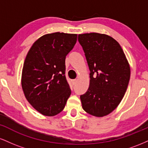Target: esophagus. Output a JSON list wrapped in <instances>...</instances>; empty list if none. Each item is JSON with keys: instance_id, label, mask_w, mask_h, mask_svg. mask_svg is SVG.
<instances>
[{"instance_id": "1", "label": "esophagus", "mask_w": 148, "mask_h": 148, "mask_svg": "<svg viewBox=\"0 0 148 148\" xmlns=\"http://www.w3.org/2000/svg\"><path fill=\"white\" fill-rule=\"evenodd\" d=\"M72 83H73V84H76V83H77V80H76V79L72 80Z\"/></svg>"}]
</instances>
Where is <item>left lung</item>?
<instances>
[{"label": "left lung", "instance_id": "1", "mask_svg": "<svg viewBox=\"0 0 148 148\" xmlns=\"http://www.w3.org/2000/svg\"><path fill=\"white\" fill-rule=\"evenodd\" d=\"M90 69V86L81 95L86 113L95 117L111 113L121 102L130 79V67L115 39L97 33L79 34Z\"/></svg>", "mask_w": 148, "mask_h": 148}]
</instances>
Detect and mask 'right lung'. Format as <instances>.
I'll use <instances>...</instances> for the list:
<instances>
[{
    "label": "right lung",
    "mask_w": 148,
    "mask_h": 148,
    "mask_svg": "<svg viewBox=\"0 0 148 148\" xmlns=\"http://www.w3.org/2000/svg\"><path fill=\"white\" fill-rule=\"evenodd\" d=\"M76 40V34H46L34 42L25 57L22 89L30 104L45 116L60 113L70 96L64 76L65 58Z\"/></svg>",
    "instance_id": "right-lung-1"
}]
</instances>
